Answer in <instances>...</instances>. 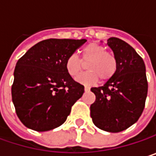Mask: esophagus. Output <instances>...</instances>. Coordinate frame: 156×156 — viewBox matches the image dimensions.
Wrapping results in <instances>:
<instances>
[{"label": "esophagus", "mask_w": 156, "mask_h": 156, "mask_svg": "<svg viewBox=\"0 0 156 156\" xmlns=\"http://www.w3.org/2000/svg\"><path fill=\"white\" fill-rule=\"evenodd\" d=\"M84 89H85V91H89V90H90V87H89L88 86H85Z\"/></svg>", "instance_id": "esophagus-1"}]
</instances>
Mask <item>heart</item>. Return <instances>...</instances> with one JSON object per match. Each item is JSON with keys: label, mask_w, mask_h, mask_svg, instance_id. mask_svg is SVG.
I'll return each mask as SVG.
<instances>
[{"label": "heart", "mask_w": 156, "mask_h": 156, "mask_svg": "<svg viewBox=\"0 0 156 156\" xmlns=\"http://www.w3.org/2000/svg\"><path fill=\"white\" fill-rule=\"evenodd\" d=\"M81 60L75 54L68 57L66 60V70L73 78L78 77L84 69L83 63H87V72L80 75L77 81L89 85L93 84L100 78L101 81H106L111 78L117 69V60L115 56L107 51L106 48L97 44L90 43L81 51Z\"/></svg>", "instance_id": "b5f03b06"}]
</instances>
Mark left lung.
Returning a JSON list of instances; mask_svg holds the SVG:
<instances>
[{
  "label": "left lung",
  "mask_w": 156,
  "mask_h": 156,
  "mask_svg": "<svg viewBox=\"0 0 156 156\" xmlns=\"http://www.w3.org/2000/svg\"><path fill=\"white\" fill-rule=\"evenodd\" d=\"M108 45L116 58L117 69L104 86L91 88L96 100L90 106V115L99 129L118 133L139 119L148 83L144 60L133 48L114 37L108 40Z\"/></svg>",
  "instance_id": "left-lung-1"
}]
</instances>
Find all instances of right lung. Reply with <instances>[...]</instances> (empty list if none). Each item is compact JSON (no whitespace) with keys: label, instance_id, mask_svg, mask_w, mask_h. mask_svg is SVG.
Here are the masks:
<instances>
[{"label":"right lung","instance_id":"right-lung-1","mask_svg":"<svg viewBox=\"0 0 156 156\" xmlns=\"http://www.w3.org/2000/svg\"><path fill=\"white\" fill-rule=\"evenodd\" d=\"M86 40L48 39L31 47L17 62L12 98L21 123L46 132L61 126L72 106L84 93V86L66 70L69 56Z\"/></svg>","mask_w":156,"mask_h":156}]
</instances>
